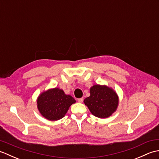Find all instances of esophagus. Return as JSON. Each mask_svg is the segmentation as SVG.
I'll list each match as a JSON object with an SVG mask.
<instances>
[{
	"mask_svg": "<svg viewBox=\"0 0 159 159\" xmlns=\"http://www.w3.org/2000/svg\"><path fill=\"white\" fill-rule=\"evenodd\" d=\"M83 98H79L78 99V102H80V103H82L83 102Z\"/></svg>",
	"mask_w": 159,
	"mask_h": 159,
	"instance_id": "34e87169",
	"label": "esophagus"
}]
</instances>
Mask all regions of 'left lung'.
Masks as SVG:
<instances>
[{"label": "left lung", "mask_w": 159, "mask_h": 159, "mask_svg": "<svg viewBox=\"0 0 159 159\" xmlns=\"http://www.w3.org/2000/svg\"><path fill=\"white\" fill-rule=\"evenodd\" d=\"M89 91L90 96L84 100V103L94 116L107 118L117 110L119 98L112 88L107 85H94Z\"/></svg>", "instance_id": "8db88e82"}]
</instances>
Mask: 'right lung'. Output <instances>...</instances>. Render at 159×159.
Wrapping results in <instances>:
<instances>
[{
	"instance_id": "add662e5",
	"label": "right lung",
	"mask_w": 159,
	"mask_h": 159,
	"mask_svg": "<svg viewBox=\"0 0 159 159\" xmlns=\"http://www.w3.org/2000/svg\"><path fill=\"white\" fill-rule=\"evenodd\" d=\"M76 100L70 95H66L59 88L49 89L42 92L37 99L38 109L42 116L50 121L61 119L70 107Z\"/></svg>"
}]
</instances>
